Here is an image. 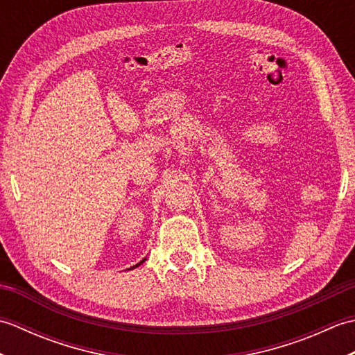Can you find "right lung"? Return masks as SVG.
<instances>
[{
  "label": "right lung",
  "mask_w": 355,
  "mask_h": 355,
  "mask_svg": "<svg viewBox=\"0 0 355 355\" xmlns=\"http://www.w3.org/2000/svg\"><path fill=\"white\" fill-rule=\"evenodd\" d=\"M145 261H146V258H145V259H143V261H140L139 263H135V266H134L132 268H135V267H139V266H141V263H143V262H145Z\"/></svg>",
  "instance_id": "add662e5"
}]
</instances>
